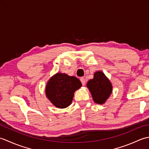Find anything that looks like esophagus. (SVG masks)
<instances>
[{
	"label": "esophagus",
	"mask_w": 149,
	"mask_h": 149,
	"mask_svg": "<svg viewBox=\"0 0 149 149\" xmlns=\"http://www.w3.org/2000/svg\"><path fill=\"white\" fill-rule=\"evenodd\" d=\"M80 81H81V82L82 84H83V86H84V84H85V79H84V77H81V78L80 79Z\"/></svg>",
	"instance_id": "esophagus-1"
}]
</instances>
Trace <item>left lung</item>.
Instances as JSON below:
<instances>
[{"label":"left lung","mask_w":149,"mask_h":149,"mask_svg":"<svg viewBox=\"0 0 149 149\" xmlns=\"http://www.w3.org/2000/svg\"><path fill=\"white\" fill-rule=\"evenodd\" d=\"M95 102L102 104L106 102L112 92V85L103 72L95 73L93 79L87 83Z\"/></svg>","instance_id":"8db88e82"}]
</instances>
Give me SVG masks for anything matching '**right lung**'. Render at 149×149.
Wrapping results in <instances>:
<instances>
[{
    "instance_id": "1",
    "label": "right lung",
    "mask_w": 149,
    "mask_h": 149,
    "mask_svg": "<svg viewBox=\"0 0 149 149\" xmlns=\"http://www.w3.org/2000/svg\"><path fill=\"white\" fill-rule=\"evenodd\" d=\"M82 86L77 77L58 73L50 79L46 86V95L54 105L65 108L70 105L75 90Z\"/></svg>"
}]
</instances>
